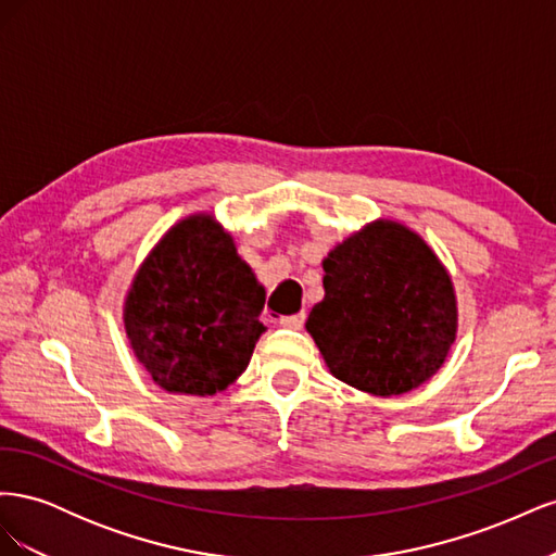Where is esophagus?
<instances>
[{
  "label": "esophagus",
  "instance_id": "1",
  "mask_svg": "<svg viewBox=\"0 0 556 556\" xmlns=\"http://www.w3.org/2000/svg\"><path fill=\"white\" fill-rule=\"evenodd\" d=\"M304 323H306V313L304 311L280 317V325L288 327V329H301V327H304Z\"/></svg>",
  "mask_w": 556,
  "mask_h": 556
}]
</instances>
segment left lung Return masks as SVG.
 I'll return each mask as SVG.
<instances>
[{
    "label": "left lung",
    "instance_id": "obj_1",
    "mask_svg": "<svg viewBox=\"0 0 556 556\" xmlns=\"http://www.w3.org/2000/svg\"><path fill=\"white\" fill-rule=\"evenodd\" d=\"M325 299L306 329L333 378L374 396L406 394L443 366L457 296L443 262L410 227L376 220L323 260Z\"/></svg>",
    "mask_w": 556,
    "mask_h": 556
}]
</instances>
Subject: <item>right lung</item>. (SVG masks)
<instances>
[{
  "mask_svg": "<svg viewBox=\"0 0 556 556\" xmlns=\"http://www.w3.org/2000/svg\"><path fill=\"white\" fill-rule=\"evenodd\" d=\"M264 288L208 213L176 223L125 296L134 355L162 390L213 396L237 380L264 333Z\"/></svg>",
  "mask_w": 556,
  "mask_h": 556,
  "instance_id": "right-lung-1",
  "label": "right lung"
}]
</instances>
